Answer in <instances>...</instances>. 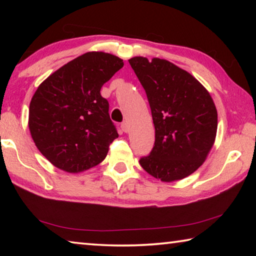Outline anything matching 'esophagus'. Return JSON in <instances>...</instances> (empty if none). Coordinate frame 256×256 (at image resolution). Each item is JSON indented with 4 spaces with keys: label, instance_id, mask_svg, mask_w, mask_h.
I'll return each instance as SVG.
<instances>
[{
    "label": "esophagus",
    "instance_id": "obj_1",
    "mask_svg": "<svg viewBox=\"0 0 256 256\" xmlns=\"http://www.w3.org/2000/svg\"><path fill=\"white\" fill-rule=\"evenodd\" d=\"M120 128H122V130H123L125 133L128 132V124L126 122H124V123L120 124Z\"/></svg>",
    "mask_w": 256,
    "mask_h": 256
}]
</instances>
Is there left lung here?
<instances>
[{
  "mask_svg": "<svg viewBox=\"0 0 256 256\" xmlns=\"http://www.w3.org/2000/svg\"><path fill=\"white\" fill-rule=\"evenodd\" d=\"M146 90L154 125V146L140 159L144 170L162 182L193 174L214 144L218 114L208 90L188 71L167 60H128Z\"/></svg>",
  "mask_w": 256,
  "mask_h": 256,
  "instance_id": "8db88e82",
  "label": "left lung"
}]
</instances>
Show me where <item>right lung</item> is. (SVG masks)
<instances>
[{
  "instance_id": "obj_1",
  "label": "right lung",
  "mask_w": 256,
  "mask_h": 256,
  "mask_svg": "<svg viewBox=\"0 0 256 256\" xmlns=\"http://www.w3.org/2000/svg\"><path fill=\"white\" fill-rule=\"evenodd\" d=\"M123 66L118 56L88 52L38 86L29 106V131L38 150L55 167L76 174L106 158L118 134L100 89Z\"/></svg>"
}]
</instances>
